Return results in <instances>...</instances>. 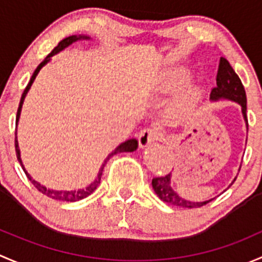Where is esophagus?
<instances>
[{
    "label": "esophagus",
    "instance_id": "esophagus-1",
    "mask_svg": "<svg viewBox=\"0 0 262 262\" xmlns=\"http://www.w3.org/2000/svg\"><path fill=\"white\" fill-rule=\"evenodd\" d=\"M159 131L156 130V128H152V127H146L144 128V130L140 131V135H139V145L140 147H146L149 146L152 141H155V140H158L159 137Z\"/></svg>",
    "mask_w": 262,
    "mask_h": 262
}]
</instances>
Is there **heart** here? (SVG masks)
Instances as JSON below:
<instances>
[{
  "instance_id": "heart-1",
  "label": "heart",
  "mask_w": 262,
  "mask_h": 262,
  "mask_svg": "<svg viewBox=\"0 0 262 262\" xmlns=\"http://www.w3.org/2000/svg\"><path fill=\"white\" fill-rule=\"evenodd\" d=\"M189 80V75L183 69H170L161 74L159 84L164 91L178 90ZM202 93L196 88H191L187 91L171 107V115L177 118H183L189 116L195 110L198 103L201 102Z\"/></svg>"
}]
</instances>
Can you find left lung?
Listing matches in <instances>:
<instances>
[{
	"instance_id": "obj_1",
	"label": "left lung",
	"mask_w": 262,
	"mask_h": 262,
	"mask_svg": "<svg viewBox=\"0 0 262 262\" xmlns=\"http://www.w3.org/2000/svg\"><path fill=\"white\" fill-rule=\"evenodd\" d=\"M217 87H214L211 92V99L212 101H220V99H230V101L237 102L241 106L242 116L246 122V127H249V122H247L246 116V92H245L244 85H242L241 79L228 60L226 58H221L220 67H218L217 73ZM154 190L158 194L159 198L165 203L171 204V206L182 207V208H199V207L204 206V204L209 203L212 199L204 202H194L189 198H185L182 194H178L174 190L171 185V172L165 175V177L154 178L152 182Z\"/></svg>"
}]
</instances>
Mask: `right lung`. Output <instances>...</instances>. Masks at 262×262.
Segmentation results:
<instances>
[{
  "label": "right lung",
  "mask_w": 262,
  "mask_h": 262,
  "mask_svg": "<svg viewBox=\"0 0 262 262\" xmlns=\"http://www.w3.org/2000/svg\"><path fill=\"white\" fill-rule=\"evenodd\" d=\"M90 39H91V37L90 36H85V35H79V36H77V35H72V36L66 37V39L61 40V41L59 42V44L56 45V47L54 48L53 50H51V53L49 54V55H48L47 58H45L44 60H42L41 63L39 64V67H37V68L35 69L34 74H32L30 82H29V84L26 85V88H25V91H24L23 96H21L20 104H18V110H17V115H16V123L18 122V118H20V113H21V108H23L24 99H25L26 94H28L29 90H30L31 84H32V83H34L35 78H36L37 73L40 72V69H41L42 67L45 66V64L49 63L51 56L55 55V54H58V53H60L61 50H64V49H66V48H68L69 45L73 44V42L78 41V40H90ZM137 146H139V142H137L136 139H130V140H127V141L122 142V144H121V145H118V146L116 147V149L113 150L111 154H108V156H107V158L104 159V161H103V163H102L101 168H99L98 172H97V174L94 175L93 179L90 180V182H88V183H85V184L79 185V187H75V188H71V189H51V188H47V187H45V185L40 184V183H37L36 180L32 179L31 175L25 170V168H24V165H23V161H21V155H20V149H18L17 136L15 137L16 156H17V160L20 161L21 166H23L24 171H25L26 177L29 178V180H30L32 184H34V187L36 188V189L39 190L40 193H42V194H44V195L49 196V198H51V199H55V201H61V202H77V201H80V199H83V198H87V196L90 195V194H92L94 190L97 189V187H98L99 183H101L102 172H103L104 165H106V164H107V161H108L113 155H116V154H118V152H132V151H135V150L137 149Z\"/></svg>",
  "instance_id": "1"
}]
</instances>
